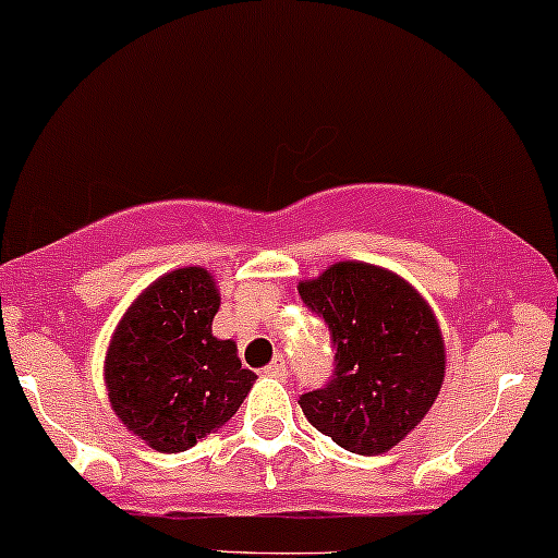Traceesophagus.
<instances>
[{
    "label": "esophagus",
    "instance_id": "34e87169",
    "mask_svg": "<svg viewBox=\"0 0 558 558\" xmlns=\"http://www.w3.org/2000/svg\"><path fill=\"white\" fill-rule=\"evenodd\" d=\"M265 376L269 378H286L289 376V365L283 363V360H275V363H269L265 368Z\"/></svg>",
    "mask_w": 558,
    "mask_h": 558
}]
</instances>
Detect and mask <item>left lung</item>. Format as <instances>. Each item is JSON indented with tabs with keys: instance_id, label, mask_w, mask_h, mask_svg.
Returning <instances> with one entry per match:
<instances>
[{
	"instance_id": "8db88e82",
	"label": "left lung",
	"mask_w": 558,
	"mask_h": 558,
	"mask_svg": "<svg viewBox=\"0 0 558 558\" xmlns=\"http://www.w3.org/2000/svg\"><path fill=\"white\" fill-rule=\"evenodd\" d=\"M299 293L333 347L328 381L299 397L304 415L349 452L391 450L442 389L445 344L432 310L395 272L363 262H339Z\"/></svg>"
}]
</instances>
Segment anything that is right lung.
<instances>
[{
    "label": "right lung",
    "instance_id": "obj_1",
    "mask_svg": "<svg viewBox=\"0 0 558 558\" xmlns=\"http://www.w3.org/2000/svg\"><path fill=\"white\" fill-rule=\"evenodd\" d=\"M219 293L211 275L182 267L126 310L106 357L108 400L158 452H182L235 415L256 376L235 341L211 336Z\"/></svg>",
    "mask_w": 558,
    "mask_h": 558
}]
</instances>
